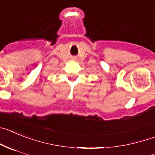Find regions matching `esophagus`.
<instances>
[{
	"label": "esophagus",
	"mask_w": 155,
	"mask_h": 155,
	"mask_svg": "<svg viewBox=\"0 0 155 155\" xmlns=\"http://www.w3.org/2000/svg\"><path fill=\"white\" fill-rule=\"evenodd\" d=\"M72 59H73V60H75V59H76V58H75V57H73V58H72Z\"/></svg>",
	"instance_id": "obj_1"
}]
</instances>
